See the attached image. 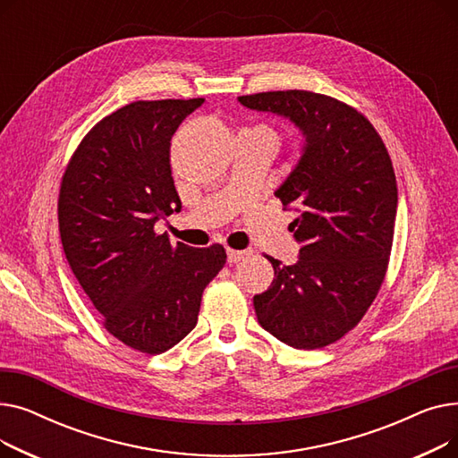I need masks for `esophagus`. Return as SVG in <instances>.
I'll return each instance as SVG.
<instances>
[{"mask_svg":"<svg viewBox=\"0 0 458 458\" xmlns=\"http://www.w3.org/2000/svg\"><path fill=\"white\" fill-rule=\"evenodd\" d=\"M226 254H228V261L230 263H237V261H242L243 258L249 256L247 250H233V249H228Z\"/></svg>","mask_w":458,"mask_h":458,"instance_id":"esophagus-1","label":"esophagus"}]
</instances>
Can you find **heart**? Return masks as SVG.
I'll return each mask as SVG.
<instances>
[{
    "mask_svg": "<svg viewBox=\"0 0 458 458\" xmlns=\"http://www.w3.org/2000/svg\"><path fill=\"white\" fill-rule=\"evenodd\" d=\"M250 130H258V131H263V133H267V135H273V137H276V135H275V130H273V128H269V126H266V124H259V126H256V128H250Z\"/></svg>",
    "mask_w": 458,
    "mask_h": 458,
    "instance_id": "heart-1",
    "label": "heart"
}]
</instances>
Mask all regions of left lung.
<instances>
[{"mask_svg": "<svg viewBox=\"0 0 458 458\" xmlns=\"http://www.w3.org/2000/svg\"><path fill=\"white\" fill-rule=\"evenodd\" d=\"M250 109L295 123L304 154L275 192L299 211L290 225L301 259L284 266L254 297L259 325L295 349H321L352 330L378 295L388 271L397 182L378 131L352 106L311 90L239 96Z\"/></svg>", "mask_w": 458, "mask_h": 458, "instance_id": "obj_1", "label": "left lung"}]
</instances>
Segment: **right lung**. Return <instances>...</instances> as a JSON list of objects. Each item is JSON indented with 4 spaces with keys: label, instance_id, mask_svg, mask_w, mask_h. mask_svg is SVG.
Segmentation results:
<instances>
[{
    "label": "right lung",
    "instance_id": "obj_1",
    "mask_svg": "<svg viewBox=\"0 0 458 458\" xmlns=\"http://www.w3.org/2000/svg\"><path fill=\"white\" fill-rule=\"evenodd\" d=\"M137 100L96 123L72 154L59 189L64 256L118 342L161 354L197 327L206 285L226 263L215 243L173 245L154 230L182 200L171 168V139L202 106Z\"/></svg>",
    "mask_w": 458,
    "mask_h": 458
}]
</instances>
